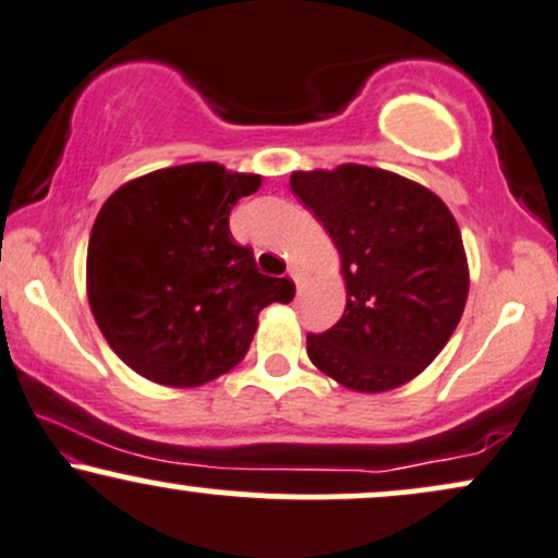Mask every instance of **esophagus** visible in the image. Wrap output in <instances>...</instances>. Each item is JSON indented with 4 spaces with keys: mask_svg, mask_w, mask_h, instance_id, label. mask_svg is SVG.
<instances>
[{
    "mask_svg": "<svg viewBox=\"0 0 558 558\" xmlns=\"http://www.w3.org/2000/svg\"><path fill=\"white\" fill-rule=\"evenodd\" d=\"M288 278H291L293 283H296V288H301V272L296 270V267H291V270H288Z\"/></svg>",
    "mask_w": 558,
    "mask_h": 558,
    "instance_id": "esophagus-1",
    "label": "esophagus"
}]
</instances>
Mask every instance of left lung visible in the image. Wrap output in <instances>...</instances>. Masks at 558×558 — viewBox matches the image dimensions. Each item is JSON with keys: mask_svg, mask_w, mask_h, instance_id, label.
<instances>
[{"mask_svg": "<svg viewBox=\"0 0 558 558\" xmlns=\"http://www.w3.org/2000/svg\"><path fill=\"white\" fill-rule=\"evenodd\" d=\"M291 190L330 233L348 301L338 325L306 335V353L355 392H385L439 355L468 301V259L449 207L392 171L345 163L296 171Z\"/></svg>", "mask_w": 558, "mask_h": 558, "instance_id": "1", "label": "left lung"}]
</instances>
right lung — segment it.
<instances>
[{"mask_svg": "<svg viewBox=\"0 0 558 558\" xmlns=\"http://www.w3.org/2000/svg\"><path fill=\"white\" fill-rule=\"evenodd\" d=\"M257 173L186 163L126 181L100 207L87 244V301L113 353L140 377L197 387L250 351L257 317L288 304L291 280L257 270L228 228Z\"/></svg>", "mask_w": 558, "mask_h": 558, "instance_id": "right-lung-1", "label": "right lung"}]
</instances>
